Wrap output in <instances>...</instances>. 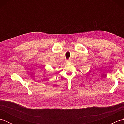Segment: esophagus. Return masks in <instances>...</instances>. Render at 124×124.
<instances>
[{"instance_id":"obj_1","label":"esophagus","mask_w":124,"mask_h":124,"mask_svg":"<svg viewBox=\"0 0 124 124\" xmlns=\"http://www.w3.org/2000/svg\"><path fill=\"white\" fill-rule=\"evenodd\" d=\"M71 62V60H68L67 61V63H70Z\"/></svg>"}]
</instances>
